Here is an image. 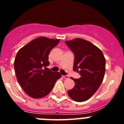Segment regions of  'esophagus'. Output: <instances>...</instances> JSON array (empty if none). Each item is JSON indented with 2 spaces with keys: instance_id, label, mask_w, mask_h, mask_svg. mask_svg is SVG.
Here are the masks:
<instances>
[{
  "instance_id": "34e87169",
  "label": "esophagus",
  "mask_w": 124,
  "mask_h": 124,
  "mask_svg": "<svg viewBox=\"0 0 124 124\" xmlns=\"http://www.w3.org/2000/svg\"><path fill=\"white\" fill-rule=\"evenodd\" d=\"M62 76H63V78L66 79H68L70 78V77H69L68 76H67V75H63Z\"/></svg>"
}]
</instances>
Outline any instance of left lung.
Returning a JSON list of instances; mask_svg holds the SVG:
<instances>
[{"instance_id":"obj_1","label":"left lung","mask_w":124,"mask_h":124,"mask_svg":"<svg viewBox=\"0 0 124 124\" xmlns=\"http://www.w3.org/2000/svg\"><path fill=\"white\" fill-rule=\"evenodd\" d=\"M65 43L74 54L73 70L79 73V79L71 78L75 85L68 91L77 102L87 101L97 91L104 76L106 59L101 50L87 40L75 38Z\"/></svg>"}]
</instances>
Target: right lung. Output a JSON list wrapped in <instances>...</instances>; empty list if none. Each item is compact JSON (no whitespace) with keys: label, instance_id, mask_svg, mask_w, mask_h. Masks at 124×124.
<instances>
[{"label":"right lung","instance_id":"1","mask_svg":"<svg viewBox=\"0 0 124 124\" xmlns=\"http://www.w3.org/2000/svg\"><path fill=\"white\" fill-rule=\"evenodd\" d=\"M60 40L39 37L20 49L14 61L16 76L27 94L38 99L47 96L61 74L44 70L50 64L48 54Z\"/></svg>","mask_w":124,"mask_h":124}]
</instances>
